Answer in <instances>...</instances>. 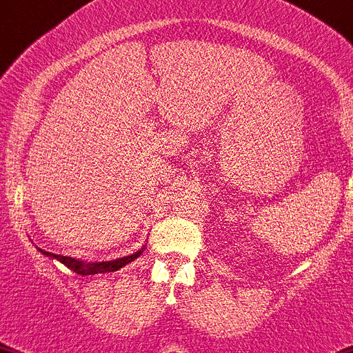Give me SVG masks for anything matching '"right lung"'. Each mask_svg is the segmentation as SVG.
<instances>
[{"mask_svg":"<svg viewBox=\"0 0 353 353\" xmlns=\"http://www.w3.org/2000/svg\"><path fill=\"white\" fill-rule=\"evenodd\" d=\"M43 255L51 256V259H57L58 262H61L63 265H67L70 271H74L75 274H82V276H90V274H103V272H114L119 271L121 268L128 265L129 262H132L134 259H138L139 255L143 253L141 248L139 252L132 253V255L122 256V259H115V260H108V262H84V260H77L72 259V256H63V255H57V253L51 252H44V250L37 248Z\"/></svg>","mask_w":353,"mask_h":353,"instance_id":"right-lung-1","label":"right lung"}]
</instances>
